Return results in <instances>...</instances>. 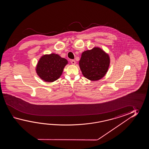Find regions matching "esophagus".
<instances>
[{
    "label": "esophagus",
    "mask_w": 149,
    "mask_h": 149,
    "mask_svg": "<svg viewBox=\"0 0 149 149\" xmlns=\"http://www.w3.org/2000/svg\"><path fill=\"white\" fill-rule=\"evenodd\" d=\"M71 63L72 64H73V65H75L76 63V61L74 60H72L71 61Z\"/></svg>",
    "instance_id": "obj_1"
}]
</instances>
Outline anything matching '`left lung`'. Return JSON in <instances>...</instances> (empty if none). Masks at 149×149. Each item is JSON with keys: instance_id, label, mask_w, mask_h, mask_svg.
<instances>
[{"instance_id": "left-lung-1", "label": "left lung", "mask_w": 149, "mask_h": 149, "mask_svg": "<svg viewBox=\"0 0 149 149\" xmlns=\"http://www.w3.org/2000/svg\"><path fill=\"white\" fill-rule=\"evenodd\" d=\"M110 63L109 54L98 47L84 51L79 62L83 76L91 81L98 80L104 77Z\"/></svg>"}]
</instances>
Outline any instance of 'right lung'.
<instances>
[{
	"instance_id": "right-lung-1",
	"label": "right lung",
	"mask_w": 149,
	"mask_h": 149,
	"mask_svg": "<svg viewBox=\"0 0 149 149\" xmlns=\"http://www.w3.org/2000/svg\"><path fill=\"white\" fill-rule=\"evenodd\" d=\"M68 63L65 58L58 54H45L38 61L36 71L42 80L46 82H54L60 77L64 68Z\"/></svg>"
}]
</instances>
